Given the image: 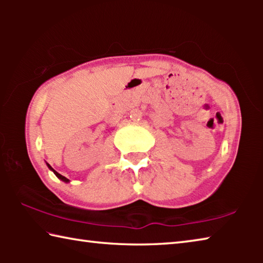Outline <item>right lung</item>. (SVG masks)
Segmentation results:
<instances>
[{"label":"right lung","mask_w":263,"mask_h":263,"mask_svg":"<svg viewBox=\"0 0 263 263\" xmlns=\"http://www.w3.org/2000/svg\"><path fill=\"white\" fill-rule=\"evenodd\" d=\"M47 166H48V168H50L51 169V171H53V173H54V174L57 175V177H58V179H60L61 181H64V182H69V180L67 179V177H65V176H62L61 174H59V173H58V172H55L54 171V169H53L51 166H50V164H48L47 163Z\"/></svg>","instance_id":"obj_1"}]
</instances>
